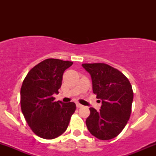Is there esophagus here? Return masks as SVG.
Wrapping results in <instances>:
<instances>
[{"instance_id":"esophagus-1","label":"esophagus","mask_w":156,"mask_h":156,"mask_svg":"<svg viewBox=\"0 0 156 156\" xmlns=\"http://www.w3.org/2000/svg\"><path fill=\"white\" fill-rule=\"evenodd\" d=\"M76 106L78 108H81V107H83V106L81 104H80L79 103H76Z\"/></svg>"}]
</instances>
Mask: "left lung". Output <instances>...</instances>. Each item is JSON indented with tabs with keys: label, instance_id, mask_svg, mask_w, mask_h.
<instances>
[{
	"label": "left lung",
	"instance_id": "8db88e82",
	"mask_svg": "<svg viewBox=\"0 0 156 156\" xmlns=\"http://www.w3.org/2000/svg\"><path fill=\"white\" fill-rule=\"evenodd\" d=\"M82 66L90 75L93 92L102 101L99 112L90 108V114L86 119L88 130L102 140L115 138L130 119L133 99L131 84L120 71L107 64L84 63Z\"/></svg>",
	"mask_w": 156,
	"mask_h": 156
}]
</instances>
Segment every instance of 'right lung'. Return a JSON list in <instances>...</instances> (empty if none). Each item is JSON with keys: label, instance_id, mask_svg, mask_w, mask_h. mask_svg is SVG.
<instances>
[{"label": "right lung", "instance_id": "right-lung-1", "mask_svg": "<svg viewBox=\"0 0 156 156\" xmlns=\"http://www.w3.org/2000/svg\"><path fill=\"white\" fill-rule=\"evenodd\" d=\"M73 62L47 59L29 71L20 90L21 109L31 130L47 140L58 137L66 130L75 103L54 101L62 85L63 72Z\"/></svg>", "mask_w": 156, "mask_h": 156}]
</instances>
